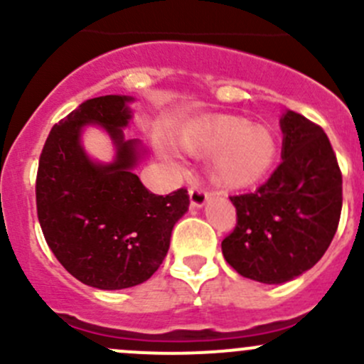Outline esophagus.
I'll list each match as a JSON object with an SVG mask.
<instances>
[{
  "mask_svg": "<svg viewBox=\"0 0 364 364\" xmlns=\"http://www.w3.org/2000/svg\"><path fill=\"white\" fill-rule=\"evenodd\" d=\"M188 196H190V204H192V208H203L205 200L209 199V193L205 192V190L199 188V186H192Z\"/></svg>",
  "mask_w": 364,
  "mask_h": 364,
  "instance_id": "34e87169",
  "label": "esophagus"
}]
</instances>
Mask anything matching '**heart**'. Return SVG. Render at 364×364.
Wrapping results in <instances>:
<instances>
[{"label":"heart","instance_id":"1","mask_svg":"<svg viewBox=\"0 0 364 364\" xmlns=\"http://www.w3.org/2000/svg\"><path fill=\"white\" fill-rule=\"evenodd\" d=\"M179 148L190 156H213V178L225 190L259 185L278 159V137L266 124L232 114L199 121L183 132Z\"/></svg>","mask_w":364,"mask_h":364}]
</instances>
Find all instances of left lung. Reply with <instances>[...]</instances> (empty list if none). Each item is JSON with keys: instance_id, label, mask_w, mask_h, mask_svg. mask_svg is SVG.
Masks as SVG:
<instances>
[{"instance_id": "obj_1", "label": "left lung", "mask_w": 364, "mask_h": 364, "mask_svg": "<svg viewBox=\"0 0 364 364\" xmlns=\"http://www.w3.org/2000/svg\"><path fill=\"white\" fill-rule=\"evenodd\" d=\"M280 127L282 164L253 193L230 197L237 223L222 241L227 262L260 284H285L314 267L341 213V172L328 135L294 111Z\"/></svg>"}]
</instances>
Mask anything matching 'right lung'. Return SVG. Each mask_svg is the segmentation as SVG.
Here are the masks:
<instances>
[{"mask_svg": "<svg viewBox=\"0 0 364 364\" xmlns=\"http://www.w3.org/2000/svg\"><path fill=\"white\" fill-rule=\"evenodd\" d=\"M132 100L107 95L82 102L53 127L36 174V213L47 245L72 277L102 291L151 278L190 205L185 188L155 196L134 174L146 151L123 135ZM87 124L104 126L113 139L111 164L93 162L83 151L80 134Z\"/></svg>", "mask_w": 364, "mask_h": 364, "instance_id": "obj_1", "label": "right lung"}]
</instances>
